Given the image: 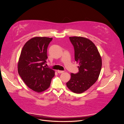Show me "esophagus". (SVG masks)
<instances>
[{
  "mask_svg": "<svg viewBox=\"0 0 124 124\" xmlns=\"http://www.w3.org/2000/svg\"><path fill=\"white\" fill-rule=\"evenodd\" d=\"M64 71H61V70H57V72L58 73H59V74H61V73H63Z\"/></svg>",
  "mask_w": 124,
  "mask_h": 124,
  "instance_id": "esophagus-1",
  "label": "esophagus"
}]
</instances>
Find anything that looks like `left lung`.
Masks as SVG:
<instances>
[{
    "label": "left lung",
    "instance_id": "8db88e82",
    "mask_svg": "<svg viewBox=\"0 0 124 124\" xmlns=\"http://www.w3.org/2000/svg\"><path fill=\"white\" fill-rule=\"evenodd\" d=\"M69 39L74 47L75 60L79 66L78 72L71 74V79L66 85L72 92L81 93L97 80L102 60L97 47L91 40L81 37H69Z\"/></svg>",
    "mask_w": 124,
    "mask_h": 124
}]
</instances>
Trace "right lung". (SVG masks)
<instances>
[{
  "label": "right lung",
  "instance_id": "right-lung-1",
  "mask_svg": "<svg viewBox=\"0 0 124 124\" xmlns=\"http://www.w3.org/2000/svg\"><path fill=\"white\" fill-rule=\"evenodd\" d=\"M52 40L51 38H33L25 44L21 52L18 63L19 76L30 89L37 93L46 90L55 75L54 70L44 66Z\"/></svg>",
  "mask_w": 124,
  "mask_h": 124
}]
</instances>
